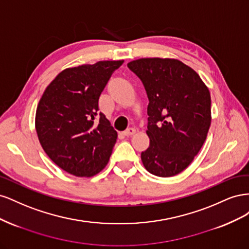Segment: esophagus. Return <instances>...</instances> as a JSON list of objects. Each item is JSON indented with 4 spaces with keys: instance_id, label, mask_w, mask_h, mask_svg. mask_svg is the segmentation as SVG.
Listing matches in <instances>:
<instances>
[{
    "instance_id": "obj_1",
    "label": "esophagus",
    "mask_w": 249,
    "mask_h": 249,
    "mask_svg": "<svg viewBox=\"0 0 249 249\" xmlns=\"http://www.w3.org/2000/svg\"><path fill=\"white\" fill-rule=\"evenodd\" d=\"M136 133V129H134V127H129V129H126L124 132V136H131V135Z\"/></svg>"
}]
</instances>
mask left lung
Segmentation results:
<instances>
[{"mask_svg": "<svg viewBox=\"0 0 249 249\" xmlns=\"http://www.w3.org/2000/svg\"><path fill=\"white\" fill-rule=\"evenodd\" d=\"M127 67L142 81L148 97L146 134L141 153L145 169L169 178L198 154L211 125V95L198 73L177 59L141 58Z\"/></svg>", "mask_w": 249, "mask_h": 249, "instance_id": "obj_1", "label": "left lung"}]
</instances>
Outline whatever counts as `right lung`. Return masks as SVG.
I'll use <instances>...</instances> for the list:
<instances>
[{
  "mask_svg": "<svg viewBox=\"0 0 249 249\" xmlns=\"http://www.w3.org/2000/svg\"><path fill=\"white\" fill-rule=\"evenodd\" d=\"M123 63L99 61L66 69L38 103L35 129L40 144L57 166L72 176L93 177L109 162L117 133L99 112V99Z\"/></svg>",
  "mask_w": 249,
  "mask_h": 249,
  "instance_id": "obj_1",
  "label": "right lung"
}]
</instances>
